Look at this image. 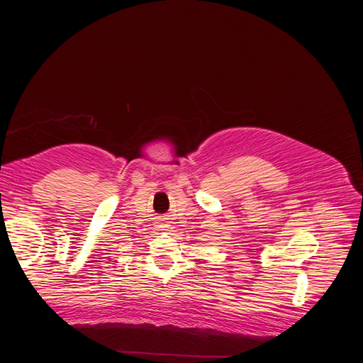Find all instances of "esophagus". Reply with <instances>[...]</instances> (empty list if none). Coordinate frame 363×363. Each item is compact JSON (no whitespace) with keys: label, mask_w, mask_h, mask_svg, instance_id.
<instances>
[{"label":"esophagus","mask_w":363,"mask_h":363,"mask_svg":"<svg viewBox=\"0 0 363 363\" xmlns=\"http://www.w3.org/2000/svg\"><path fill=\"white\" fill-rule=\"evenodd\" d=\"M161 230H164V231H167V230H169L171 228V223L169 221H167V220H162L161 223H160V225H158Z\"/></svg>","instance_id":"34e87169"}]
</instances>
